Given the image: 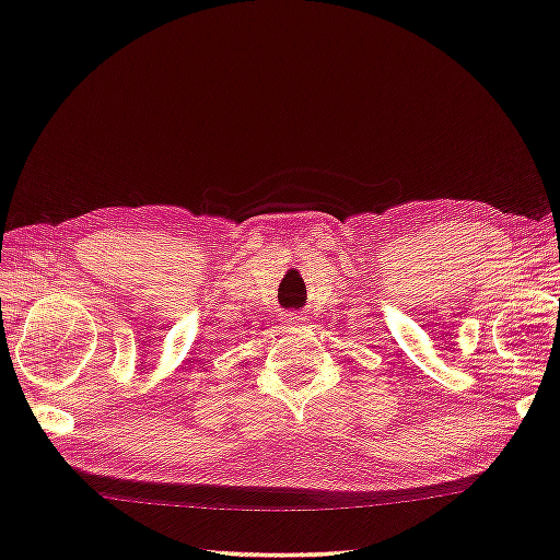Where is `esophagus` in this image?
Masks as SVG:
<instances>
[{"mask_svg": "<svg viewBox=\"0 0 560 560\" xmlns=\"http://www.w3.org/2000/svg\"><path fill=\"white\" fill-rule=\"evenodd\" d=\"M306 314H301V311H293V314H287L283 316V326L287 328H301L303 324H306Z\"/></svg>", "mask_w": 560, "mask_h": 560, "instance_id": "obj_1", "label": "esophagus"}]
</instances>
